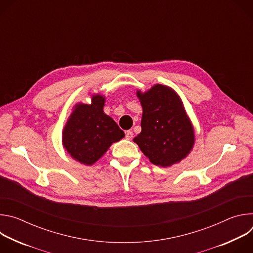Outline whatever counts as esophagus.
<instances>
[{"instance_id":"esophagus-1","label":"esophagus","mask_w":253,"mask_h":253,"mask_svg":"<svg viewBox=\"0 0 253 253\" xmlns=\"http://www.w3.org/2000/svg\"><path fill=\"white\" fill-rule=\"evenodd\" d=\"M132 137H133V132L130 131V130L126 131V139L130 140V139H132Z\"/></svg>"}]
</instances>
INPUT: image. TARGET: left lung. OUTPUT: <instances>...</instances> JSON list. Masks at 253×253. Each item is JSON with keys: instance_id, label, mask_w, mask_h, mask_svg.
<instances>
[{"instance_id": "obj_1", "label": "left lung", "mask_w": 253, "mask_h": 253, "mask_svg": "<svg viewBox=\"0 0 253 253\" xmlns=\"http://www.w3.org/2000/svg\"><path fill=\"white\" fill-rule=\"evenodd\" d=\"M143 114L141 132L133 141L150 162L161 167L179 163L193 149L194 127L180 96L169 86L155 84L136 91Z\"/></svg>"}]
</instances>
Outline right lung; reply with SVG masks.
Listing matches in <instances>:
<instances>
[{
	"mask_svg": "<svg viewBox=\"0 0 253 253\" xmlns=\"http://www.w3.org/2000/svg\"><path fill=\"white\" fill-rule=\"evenodd\" d=\"M106 97L91 95V103H77L62 132L64 149L76 161L91 166L125 137L117 123L104 113Z\"/></svg>",
	"mask_w": 253,
	"mask_h": 253,
	"instance_id": "add662e5",
	"label": "right lung"
}]
</instances>
